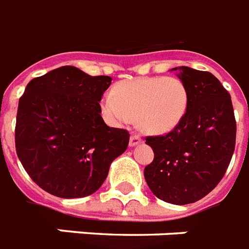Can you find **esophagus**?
<instances>
[{"label":"esophagus","mask_w":249,"mask_h":249,"mask_svg":"<svg viewBox=\"0 0 249 249\" xmlns=\"http://www.w3.org/2000/svg\"><path fill=\"white\" fill-rule=\"evenodd\" d=\"M141 142V139L137 135H132V136L130 137V146H136V145H139Z\"/></svg>","instance_id":"obj_1"}]
</instances>
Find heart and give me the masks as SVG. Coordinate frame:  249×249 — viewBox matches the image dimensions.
I'll list each match as a JSON object with an SVG mask.
<instances>
[{
    "instance_id": "obj_1",
    "label": "heart",
    "mask_w": 249,
    "mask_h": 249,
    "mask_svg": "<svg viewBox=\"0 0 249 249\" xmlns=\"http://www.w3.org/2000/svg\"><path fill=\"white\" fill-rule=\"evenodd\" d=\"M188 86L178 77H140L118 83L101 100L104 118L124 126L135 117L137 127L150 135L168 134L178 128L188 113Z\"/></svg>"
}]
</instances>
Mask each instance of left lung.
<instances>
[{"label": "left lung", "mask_w": 249, "mask_h": 249, "mask_svg": "<svg viewBox=\"0 0 249 249\" xmlns=\"http://www.w3.org/2000/svg\"><path fill=\"white\" fill-rule=\"evenodd\" d=\"M188 86V113L164 136L146 137L154 159L145 167L149 189L167 203H194L224 178L235 149L236 123L230 93L210 71L176 67Z\"/></svg>", "instance_id": "obj_1"}]
</instances>
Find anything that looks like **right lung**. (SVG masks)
<instances>
[{"label": "right lung", "instance_id": "add662e5", "mask_svg": "<svg viewBox=\"0 0 249 249\" xmlns=\"http://www.w3.org/2000/svg\"><path fill=\"white\" fill-rule=\"evenodd\" d=\"M108 75L65 65L33 78L19 100L15 146L24 170L59 198L93 194L128 146L126 130L109 127L99 101Z\"/></svg>", "mask_w": 249, "mask_h": 249}]
</instances>
